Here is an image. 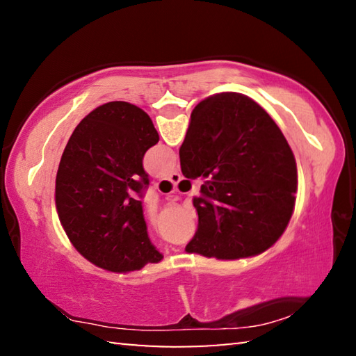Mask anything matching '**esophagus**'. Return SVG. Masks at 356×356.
Wrapping results in <instances>:
<instances>
[{"mask_svg":"<svg viewBox=\"0 0 356 356\" xmlns=\"http://www.w3.org/2000/svg\"><path fill=\"white\" fill-rule=\"evenodd\" d=\"M166 180H170L171 184H179V180L182 179V176H180L179 171H172L171 174H168V176H165Z\"/></svg>","mask_w":356,"mask_h":356,"instance_id":"34e87169","label":"esophagus"}]
</instances>
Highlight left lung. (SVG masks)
Masks as SVG:
<instances>
[{
  "label": "left lung",
  "instance_id": "8db88e82",
  "mask_svg": "<svg viewBox=\"0 0 356 356\" xmlns=\"http://www.w3.org/2000/svg\"><path fill=\"white\" fill-rule=\"evenodd\" d=\"M156 143L147 113L108 102L76 125L59 161V221L75 250L108 272H135L163 259L150 243L140 201L149 185L143 159Z\"/></svg>",
  "mask_w": 356,
  "mask_h": 356
}]
</instances>
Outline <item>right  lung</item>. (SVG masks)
I'll return each instance as SVG.
<instances>
[{
  "instance_id": "1",
  "label": "right lung",
  "mask_w": 356,
  "mask_h": 356,
  "mask_svg": "<svg viewBox=\"0 0 356 356\" xmlns=\"http://www.w3.org/2000/svg\"><path fill=\"white\" fill-rule=\"evenodd\" d=\"M186 179L204 177L186 252L222 261L257 256L291 221L297 163L275 120L254 100L222 92L197 104L179 150Z\"/></svg>"
}]
</instances>
